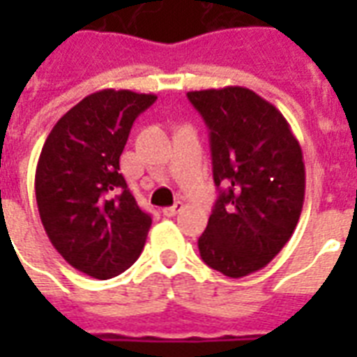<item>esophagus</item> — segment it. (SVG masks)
Returning <instances> with one entry per match:
<instances>
[{"instance_id": "1", "label": "esophagus", "mask_w": 357, "mask_h": 357, "mask_svg": "<svg viewBox=\"0 0 357 357\" xmlns=\"http://www.w3.org/2000/svg\"><path fill=\"white\" fill-rule=\"evenodd\" d=\"M181 209H183V204H181V202H176L174 206L165 207V209H162V215H165V217H174V215H178Z\"/></svg>"}]
</instances>
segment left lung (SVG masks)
Wrapping results in <instances>:
<instances>
[{
    "label": "left lung",
    "mask_w": 357,
    "mask_h": 357,
    "mask_svg": "<svg viewBox=\"0 0 357 357\" xmlns=\"http://www.w3.org/2000/svg\"><path fill=\"white\" fill-rule=\"evenodd\" d=\"M209 129L213 179L220 190L202 259L228 278L261 271L287 244L305 192L302 148L272 103L244 86L187 92Z\"/></svg>",
    "instance_id": "1"
}]
</instances>
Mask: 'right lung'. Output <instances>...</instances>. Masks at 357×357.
I'll return each instance as SVG.
<instances>
[{"label": "right lung", "mask_w": 357, "mask_h": 357, "mask_svg": "<svg viewBox=\"0 0 357 357\" xmlns=\"http://www.w3.org/2000/svg\"><path fill=\"white\" fill-rule=\"evenodd\" d=\"M155 94L94 92L61 116L42 146L35 174L42 226L59 254L86 276L109 280L142 252L151 217L120 174L135 119Z\"/></svg>", "instance_id": "add662e5"}]
</instances>
